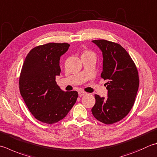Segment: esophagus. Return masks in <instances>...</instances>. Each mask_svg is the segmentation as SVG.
<instances>
[{"label":"esophagus","instance_id":"34e87169","mask_svg":"<svg viewBox=\"0 0 157 157\" xmlns=\"http://www.w3.org/2000/svg\"><path fill=\"white\" fill-rule=\"evenodd\" d=\"M78 94H79V97H82V96H84V95L86 94V93H85L84 91H79L78 92Z\"/></svg>","mask_w":157,"mask_h":157}]
</instances>
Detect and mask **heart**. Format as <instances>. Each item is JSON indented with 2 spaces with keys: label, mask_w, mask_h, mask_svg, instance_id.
I'll list each match as a JSON object with an SVG mask.
<instances>
[{
  "label": "heart",
  "mask_w": 157,
  "mask_h": 157,
  "mask_svg": "<svg viewBox=\"0 0 157 157\" xmlns=\"http://www.w3.org/2000/svg\"><path fill=\"white\" fill-rule=\"evenodd\" d=\"M88 54H94L93 52L90 51H85L82 55H88Z\"/></svg>",
  "instance_id": "obj_1"
}]
</instances>
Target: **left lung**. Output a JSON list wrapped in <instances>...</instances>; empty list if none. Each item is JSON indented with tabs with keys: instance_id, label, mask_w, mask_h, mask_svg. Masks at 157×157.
<instances>
[{
	"instance_id": "8db88e82",
	"label": "left lung",
	"mask_w": 157,
	"mask_h": 157,
	"mask_svg": "<svg viewBox=\"0 0 157 157\" xmlns=\"http://www.w3.org/2000/svg\"><path fill=\"white\" fill-rule=\"evenodd\" d=\"M93 41L103 55L101 78L107 79V98L94 94L91 111L104 124L121 121L131 111L139 88V76L133 60L125 49L116 43L100 39Z\"/></svg>"
}]
</instances>
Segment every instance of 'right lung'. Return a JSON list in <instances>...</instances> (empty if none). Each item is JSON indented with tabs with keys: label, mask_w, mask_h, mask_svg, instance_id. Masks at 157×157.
I'll return each mask as SVG.
<instances>
[{
	"label": "right lung",
	"mask_w": 157,
	"mask_h": 157,
	"mask_svg": "<svg viewBox=\"0 0 157 157\" xmlns=\"http://www.w3.org/2000/svg\"><path fill=\"white\" fill-rule=\"evenodd\" d=\"M69 46L67 43H50L34 48L21 68L20 94L30 113L44 123L63 119L78 99V92L62 90L56 82L61 71L60 58Z\"/></svg>",
	"instance_id": "right-lung-1"
}]
</instances>
